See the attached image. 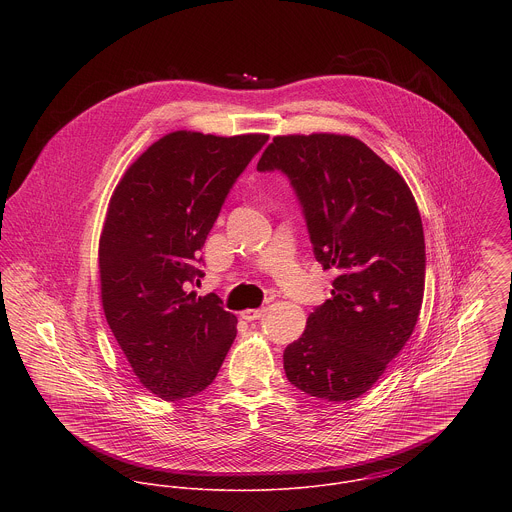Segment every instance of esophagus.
I'll use <instances>...</instances> for the list:
<instances>
[{
	"label": "esophagus",
	"mask_w": 512,
	"mask_h": 512,
	"mask_svg": "<svg viewBox=\"0 0 512 512\" xmlns=\"http://www.w3.org/2000/svg\"><path fill=\"white\" fill-rule=\"evenodd\" d=\"M262 315H264V309H246V311H242V313H240V317H242V319H246V321L260 319Z\"/></svg>",
	"instance_id": "1"
}]
</instances>
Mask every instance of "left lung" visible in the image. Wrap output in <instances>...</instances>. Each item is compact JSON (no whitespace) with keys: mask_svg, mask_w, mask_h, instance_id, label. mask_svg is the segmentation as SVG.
I'll list each match as a JSON object with an SVG mask.
<instances>
[{"mask_svg":"<svg viewBox=\"0 0 512 512\" xmlns=\"http://www.w3.org/2000/svg\"><path fill=\"white\" fill-rule=\"evenodd\" d=\"M258 171L290 179L315 260L337 272L331 297L284 351L295 388L327 402L363 396L410 339L424 299L426 244L416 201L351 136H280Z\"/></svg>","mask_w":512,"mask_h":512,"instance_id":"1","label":"left lung"}]
</instances>
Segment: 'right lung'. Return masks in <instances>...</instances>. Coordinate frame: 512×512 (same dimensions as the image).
Returning a JSON list of instances; mask_svg holds the SVG:
<instances>
[{
	"label": "right lung",
	"mask_w": 512,
	"mask_h": 512,
	"mask_svg": "<svg viewBox=\"0 0 512 512\" xmlns=\"http://www.w3.org/2000/svg\"><path fill=\"white\" fill-rule=\"evenodd\" d=\"M266 142L173 132L110 199L98 248L104 315L134 374L167 402L203 392L236 337L219 295L189 288L205 276L201 248L232 185Z\"/></svg>",
	"instance_id": "obj_1"
}]
</instances>
